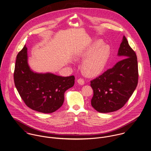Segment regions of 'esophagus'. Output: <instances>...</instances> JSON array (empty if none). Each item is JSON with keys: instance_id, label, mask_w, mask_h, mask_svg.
Masks as SVG:
<instances>
[{"instance_id": "esophagus-1", "label": "esophagus", "mask_w": 151, "mask_h": 151, "mask_svg": "<svg viewBox=\"0 0 151 151\" xmlns=\"http://www.w3.org/2000/svg\"><path fill=\"white\" fill-rule=\"evenodd\" d=\"M77 82L81 85H83L84 84V80L82 79V78H79L78 80H77Z\"/></svg>"}]
</instances>
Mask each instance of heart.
Masks as SVG:
<instances>
[{"instance_id":"obj_1","label":"heart","mask_w":151,"mask_h":151,"mask_svg":"<svg viewBox=\"0 0 151 151\" xmlns=\"http://www.w3.org/2000/svg\"><path fill=\"white\" fill-rule=\"evenodd\" d=\"M101 45V42L96 41L76 57L77 60L86 58L82 64V69L88 76L98 75L107 64L110 55L109 48L106 45Z\"/></svg>"}]
</instances>
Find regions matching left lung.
Masks as SVG:
<instances>
[{"mask_svg":"<svg viewBox=\"0 0 151 151\" xmlns=\"http://www.w3.org/2000/svg\"><path fill=\"white\" fill-rule=\"evenodd\" d=\"M118 55L122 59L91 81L93 91L91 105L99 112L108 113L121 109L137 87V56L124 36Z\"/></svg>","mask_w":151,"mask_h":151,"instance_id":"left-lung-1","label":"left lung"}]
</instances>
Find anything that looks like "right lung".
<instances>
[{
  "instance_id": "right-lung-1",
  "label": "right lung",
  "mask_w": 151,
  "mask_h": 151,
  "mask_svg": "<svg viewBox=\"0 0 151 151\" xmlns=\"http://www.w3.org/2000/svg\"><path fill=\"white\" fill-rule=\"evenodd\" d=\"M14 80L15 87L27 107L47 114L55 112L62 106L65 92L73 86L75 77L33 71L27 63L25 45L17 56Z\"/></svg>"
}]
</instances>
